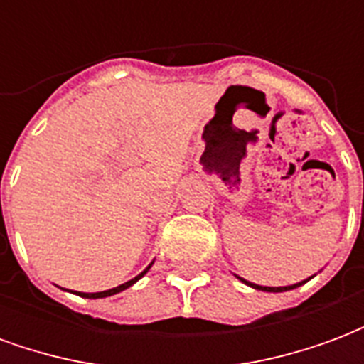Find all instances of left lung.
<instances>
[{
  "label": "left lung",
  "mask_w": 364,
  "mask_h": 364,
  "mask_svg": "<svg viewBox=\"0 0 364 364\" xmlns=\"http://www.w3.org/2000/svg\"><path fill=\"white\" fill-rule=\"evenodd\" d=\"M236 277H237V274H236ZM237 279H240L242 282H245L247 287H252V289H257V290H263V292H284V290L296 289V287H300V284H304V282L308 281V279H306V281L296 282V284H289V287H261V284H255V282L245 281V279H242V277H237ZM310 279H312V277H310Z\"/></svg>",
  "instance_id": "obj_1"
}]
</instances>
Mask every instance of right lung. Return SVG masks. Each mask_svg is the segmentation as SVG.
Instances as JSON below:
<instances>
[{
	"label": "right lung",
	"mask_w": 364,
	"mask_h": 364,
	"mask_svg": "<svg viewBox=\"0 0 364 364\" xmlns=\"http://www.w3.org/2000/svg\"><path fill=\"white\" fill-rule=\"evenodd\" d=\"M151 265H154V261H151V263H150V265H148V267L144 269L142 273L136 274L134 279H130V281H127V282H124V284H119V287H114V289L103 290V292H75V294H80V296H83V298H105V296H112V294H117V292H122V290H127L128 287H132V284H134L136 281H140V279H142L144 274H146V273H148V271H150Z\"/></svg>",
	"instance_id": "add662e5"
}]
</instances>
